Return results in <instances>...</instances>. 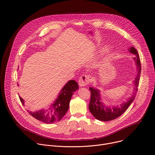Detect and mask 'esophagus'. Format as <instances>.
Wrapping results in <instances>:
<instances>
[{"label":"esophagus","mask_w":155,"mask_h":155,"mask_svg":"<svg viewBox=\"0 0 155 155\" xmlns=\"http://www.w3.org/2000/svg\"><path fill=\"white\" fill-rule=\"evenodd\" d=\"M90 82V77L88 75H82L78 80V84L80 87H85Z\"/></svg>","instance_id":"obj_1"}]
</instances>
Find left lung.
I'll list each match as a JSON object with an SVG mask.
<instances>
[{"label":"left lung","mask_w":155,"mask_h":155,"mask_svg":"<svg viewBox=\"0 0 155 155\" xmlns=\"http://www.w3.org/2000/svg\"><path fill=\"white\" fill-rule=\"evenodd\" d=\"M129 51L135 55L134 59L135 60V63L137 67V75L134 82L135 83V91L132 96L129 98L128 101L122 104L120 106L110 108L105 106L101 102L100 91L94 88L90 87L89 89L91 91V98L89 104V109L91 113L97 120L101 121H109L117 118L127 110L135 99L136 93L138 91L140 72H141V63H140L139 54L137 49L134 47H131L129 49Z\"/></svg>","instance_id":"1"}]
</instances>
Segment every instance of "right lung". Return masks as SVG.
Returning <instances> with one entry per match:
<instances>
[{"mask_svg":"<svg viewBox=\"0 0 155 155\" xmlns=\"http://www.w3.org/2000/svg\"><path fill=\"white\" fill-rule=\"evenodd\" d=\"M78 89V85L75 80H69L61 90L57 99L48 110L41 109L35 112L28 111L35 119L46 123L52 124L62 119L67 112L70 101L74 92ZM21 103L24 106V100L19 96Z\"/></svg>","mask_w":155,"mask_h":155,"instance_id":"right-lung-1","label":"right lung"}]
</instances>
